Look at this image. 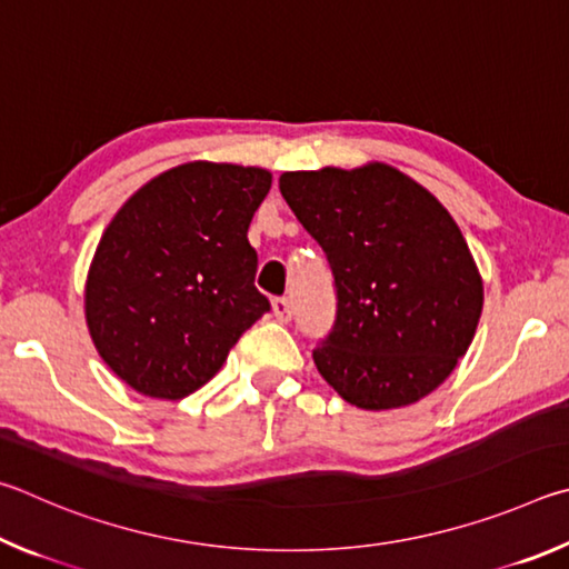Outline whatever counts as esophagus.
<instances>
[{
  "instance_id": "esophagus-1",
  "label": "esophagus",
  "mask_w": 569,
  "mask_h": 569,
  "mask_svg": "<svg viewBox=\"0 0 569 569\" xmlns=\"http://www.w3.org/2000/svg\"><path fill=\"white\" fill-rule=\"evenodd\" d=\"M272 310L279 322H290L292 320V302L287 297H274L272 300Z\"/></svg>"
}]
</instances>
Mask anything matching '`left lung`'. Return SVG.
I'll use <instances>...</instances> for the list:
<instances>
[{
    "label": "left lung",
    "instance_id": "left-lung-1",
    "mask_svg": "<svg viewBox=\"0 0 569 569\" xmlns=\"http://www.w3.org/2000/svg\"><path fill=\"white\" fill-rule=\"evenodd\" d=\"M279 192L332 269L335 322L312 350L342 400L405 407L470 347L482 279L450 212L395 167L284 172Z\"/></svg>",
    "mask_w": 569,
    "mask_h": 569
}]
</instances>
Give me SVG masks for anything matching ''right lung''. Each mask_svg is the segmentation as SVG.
<instances>
[{"label":"right lung","instance_id":"right-lung-1","mask_svg":"<svg viewBox=\"0 0 569 569\" xmlns=\"http://www.w3.org/2000/svg\"><path fill=\"white\" fill-rule=\"evenodd\" d=\"M269 187L267 169L189 162L154 177L114 214L89 267L84 310L119 380L182 400L269 312L247 239Z\"/></svg>","mask_w":569,"mask_h":569}]
</instances>
